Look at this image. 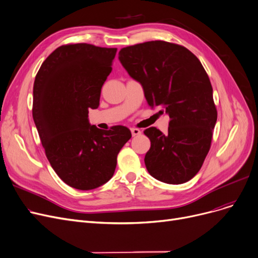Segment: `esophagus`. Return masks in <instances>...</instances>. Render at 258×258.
Instances as JSON below:
<instances>
[{
  "label": "esophagus",
  "mask_w": 258,
  "mask_h": 258,
  "mask_svg": "<svg viewBox=\"0 0 258 258\" xmlns=\"http://www.w3.org/2000/svg\"><path fill=\"white\" fill-rule=\"evenodd\" d=\"M131 132H132V135L135 137V136H138L141 134V131L138 130V128H131Z\"/></svg>",
  "instance_id": "obj_1"
}]
</instances>
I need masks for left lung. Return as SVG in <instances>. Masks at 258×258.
<instances>
[{"label": "left lung", "instance_id": "8db88e82", "mask_svg": "<svg viewBox=\"0 0 258 258\" xmlns=\"http://www.w3.org/2000/svg\"><path fill=\"white\" fill-rule=\"evenodd\" d=\"M119 61L141 84L148 104L171 119L165 135L156 127L144 131L151 140L144 157L147 170L169 184L188 181L203 166L217 120L203 64L185 47L165 41L122 48Z\"/></svg>", "mask_w": 258, "mask_h": 258}]
</instances>
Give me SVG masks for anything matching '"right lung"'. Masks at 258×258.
<instances>
[{
	"instance_id": "1",
	"label": "right lung",
	"mask_w": 258,
	"mask_h": 258,
	"mask_svg": "<svg viewBox=\"0 0 258 258\" xmlns=\"http://www.w3.org/2000/svg\"><path fill=\"white\" fill-rule=\"evenodd\" d=\"M117 48L79 43L63 45L44 61L33 84L32 117L47 159L72 187L96 188L113 177L117 156L132 137L122 125H92Z\"/></svg>"
}]
</instances>
